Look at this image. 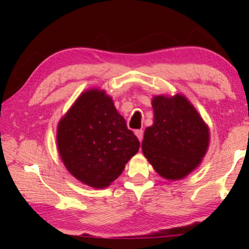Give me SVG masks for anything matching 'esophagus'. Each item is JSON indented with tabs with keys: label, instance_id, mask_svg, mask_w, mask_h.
<instances>
[{
	"label": "esophagus",
	"instance_id": "34e87169",
	"mask_svg": "<svg viewBox=\"0 0 249 249\" xmlns=\"http://www.w3.org/2000/svg\"><path fill=\"white\" fill-rule=\"evenodd\" d=\"M135 135H136L138 140H140V142H142V137H144V130H142V129L135 130Z\"/></svg>",
	"mask_w": 249,
	"mask_h": 249
}]
</instances>
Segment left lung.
I'll use <instances>...</instances> for the list:
<instances>
[{"instance_id":"1","label":"left lung","mask_w":249,"mask_h":249,"mask_svg":"<svg viewBox=\"0 0 249 249\" xmlns=\"http://www.w3.org/2000/svg\"><path fill=\"white\" fill-rule=\"evenodd\" d=\"M154 124L147 127L142 149L166 179H181L197 167L209 146V128L182 95L153 100Z\"/></svg>"}]
</instances>
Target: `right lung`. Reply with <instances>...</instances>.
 <instances>
[{
    "instance_id": "add662e5",
    "label": "right lung",
    "mask_w": 249,
    "mask_h": 249,
    "mask_svg": "<svg viewBox=\"0 0 249 249\" xmlns=\"http://www.w3.org/2000/svg\"><path fill=\"white\" fill-rule=\"evenodd\" d=\"M57 144L70 174L98 189L117 179L140 148L112 99L95 89L80 95L59 122Z\"/></svg>"
}]
</instances>
